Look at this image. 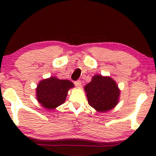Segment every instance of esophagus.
Wrapping results in <instances>:
<instances>
[{
    "mask_svg": "<svg viewBox=\"0 0 156 156\" xmlns=\"http://www.w3.org/2000/svg\"><path fill=\"white\" fill-rule=\"evenodd\" d=\"M74 84H75L76 87H77L78 88H80V87H82V82H81V81L80 80L76 81V82H74Z\"/></svg>",
    "mask_w": 156,
    "mask_h": 156,
    "instance_id": "obj_1",
    "label": "esophagus"
}]
</instances>
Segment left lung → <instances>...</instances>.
I'll return each instance as SVG.
<instances>
[{
    "mask_svg": "<svg viewBox=\"0 0 156 156\" xmlns=\"http://www.w3.org/2000/svg\"><path fill=\"white\" fill-rule=\"evenodd\" d=\"M84 89L89 104L98 112L112 110L119 101L121 91L111 76L95 74Z\"/></svg>",
    "mask_w": 156,
    "mask_h": 156,
    "instance_id": "8db88e82",
    "label": "left lung"
}]
</instances>
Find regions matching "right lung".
<instances>
[{
	"mask_svg": "<svg viewBox=\"0 0 156 156\" xmlns=\"http://www.w3.org/2000/svg\"><path fill=\"white\" fill-rule=\"evenodd\" d=\"M74 87L69 80L50 76L40 81L36 88V98L42 107L55 109L65 103L68 91Z\"/></svg>",
	"mask_w": 156,
	"mask_h": 156,
	"instance_id": "add662e5",
	"label": "right lung"
}]
</instances>
